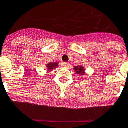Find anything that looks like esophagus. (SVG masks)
Returning <instances> with one entry per match:
<instances>
[{
    "label": "esophagus",
    "mask_w": 128,
    "mask_h": 128,
    "mask_svg": "<svg viewBox=\"0 0 128 128\" xmlns=\"http://www.w3.org/2000/svg\"><path fill=\"white\" fill-rule=\"evenodd\" d=\"M69 65H70V64H69L68 62H64V64H63V66H64V67H68Z\"/></svg>",
    "instance_id": "34e87169"
}]
</instances>
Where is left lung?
I'll list each match as a JSON object with an SVG mask.
<instances>
[{"instance_id":"1","label":"left lung","mask_w":128,"mask_h":128,"mask_svg":"<svg viewBox=\"0 0 128 128\" xmlns=\"http://www.w3.org/2000/svg\"><path fill=\"white\" fill-rule=\"evenodd\" d=\"M74 69L76 70V72L78 74H82L83 72H82V68L81 66H76L74 67Z\"/></svg>"}]
</instances>
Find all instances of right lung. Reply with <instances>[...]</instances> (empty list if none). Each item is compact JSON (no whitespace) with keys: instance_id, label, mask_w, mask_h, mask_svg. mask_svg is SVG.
Returning a JSON list of instances; mask_svg holds the SVG:
<instances>
[{"instance_id":"1","label":"right lung","mask_w":128,"mask_h":128,"mask_svg":"<svg viewBox=\"0 0 128 128\" xmlns=\"http://www.w3.org/2000/svg\"><path fill=\"white\" fill-rule=\"evenodd\" d=\"M58 66V63L56 62H54V63H49L47 64V67L49 70H52L53 68H56V66Z\"/></svg>"}]
</instances>
